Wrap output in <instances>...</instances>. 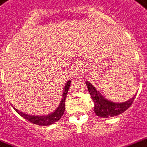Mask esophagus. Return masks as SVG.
Segmentation results:
<instances>
[{
  "mask_svg": "<svg viewBox=\"0 0 147 147\" xmlns=\"http://www.w3.org/2000/svg\"><path fill=\"white\" fill-rule=\"evenodd\" d=\"M82 73V69L80 64H75L72 67V74L74 76H79Z\"/></svg>",
  "mask_w": 147,
  "mask_h": 147,
  "instance_id": "esophagus-1",
  "label": "esophagus"
}]
</instances>
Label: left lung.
Wrapping results in <instances>:
<instances>
[{"label":"left lung","instance_id":"8db88e82","mask_svg":"<svg viewBox=\"0 0 147 147\" xmlns=\"http://www.w3.org/2000/svg\"><path fill=\"white\" fill-rule=\"evenodd\" d=\"M88 89L89 91L91 97L94 102V110L96 115L102 117H110L117 116L121 113H124L130 107L131 105L133 103L136 96L121 103L113 102L107 99L104 98L98 91L96 89V88L88 81L85 82Z\"/></svg>","mask_w":147,"mask_h":147}]
</instances>
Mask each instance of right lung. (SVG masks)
<instances>
[{"label":"right lung","mask_w":147,"mask_h":147,"mask_svg":"<svg viewBox=\"0 0 147 147\" xmlns=\"http://www.w3.org/2000/svg\"><path fill=\"white\" fill-rule=\"evenodd\" d=\"M71 84V81H68L67 83L66 84V86L64 88V92H63V98L61 100V103L59 105V107L55 110L53 113H50L47 116H34V115H28V114H26L23 113L22 112H20L19 110L14 107L15 110L16 111L17 113L20 114L22 117H24L26 120H28L29 121L34 123L35 125H43V126H46V125H50L54 124L55 122L58 121L59 119L62 117V116L64 113L65 111V102H66V98L67 92H68V90L69 88V86Z\"/></svg>","instance_id":"obj_1"}]
</instances>
